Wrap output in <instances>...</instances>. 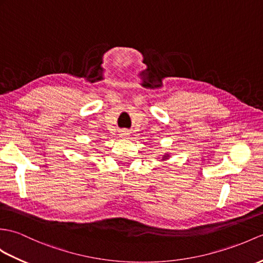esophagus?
<instances>
[{
  "label": "esophagus",
  "mask_w": 263,
  "mask_h": 263,
  "mask_svg": "<svg viewBox=\"0 0 263 263\" xmlns=\"http://www.w3.org/2000/svg\"><path fill=\"white\" fill-rule=\"evenodd\" d=\"M120 137H121V138H127V137H129V131L121 130V131H120Z\"/></svg>",
  "instance_id": "obj_1"
}]
</instances>
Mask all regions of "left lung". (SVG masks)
<instances>
[{"label": "left lung", "mask_w": 263, "mask_h": 263, "mask_svg": "<svg viewBox=\"0 0 263 263\" xmlns=\"http://www.w3.org/2000/svg\"><path fill=\"white\" fill-rule=\"evenodd\" d=\"M164 157H166V156H164Z\"/></svg>", "instance_id": "8db88e82"}]
</instances>
